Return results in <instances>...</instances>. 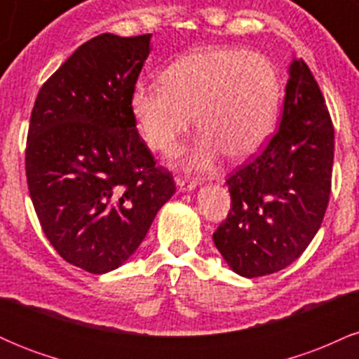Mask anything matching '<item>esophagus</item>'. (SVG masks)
<instances>
[{"instance_id":"34e87169","label":"esophagus","mask_w":359,"mask_h":359,"mask_svg":"<svg viewBox=\"0 0 359 359\" xmlns=\"http://www.w3.org/2000/svg\"><path fill=\"white\" fill-rule=\"evenodd\" d=\"M175 182L180 191H194L197 187V180L191 179V177H177Z\"/></svg>"}]
</instances>
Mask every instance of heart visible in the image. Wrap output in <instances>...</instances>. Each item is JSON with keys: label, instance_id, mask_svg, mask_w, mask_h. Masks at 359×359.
Here are the masks:
<instances>
[{"label": "heart", "instance_id": "1", "mask_svg": "<svg viewBox=\"0 0 359 359\" xmlns=\"http://www.w3.org/2000/svg\"><path fill=\"white\" fill-rule=\"evenodd\" d=\"M280 81L266 57L236 47L185 53L162 72V84L138 82L130 111L143 142L172 154L191 130L201 131L187 165L209 168L221 151L231 160L257 154L275 128Z\"/></svg>", "mask_w": 359, "mask_h": 359}]
</instances>
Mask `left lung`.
Segmentation results:
<instances>
[{"label": "left lung", "instance_id": "1", "mask_svg": "<svg viewBox=\"0 0 359 359\" xmlns=\"http://www.w3.org/2000/svg\"><path fill=\"white\" fill-rule=\"evenodd\" d=\"M288 74L277 133L226 180L231 209L212 234L241 277H263L295 262L327 209L334 126L306 62L292 60Z\"/></svg>", "mask_w": 359, "mask_h": 359}]
</instances>
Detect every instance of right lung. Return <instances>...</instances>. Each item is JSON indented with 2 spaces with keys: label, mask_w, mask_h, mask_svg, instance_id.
<instances>
[{
  "label": "right lung",
  "mask_w": 359,
  "mask_h": 359,
  "mask_svg": "<svg viewBox=\"0 0 359 359\" xmlns=\"http://www.w3.org/2000/svg\"><path fill=\"white\" fill-rule=\"evenodd\" d=\"M150 39L102 34L82 43L32 109L25 151L32 203L57 253L89 273L123 265L175 192L130 111Z\"/></svg>",
  "instance_id": "right-lung-1"
}]
</instances>
